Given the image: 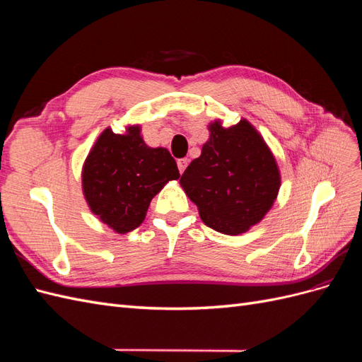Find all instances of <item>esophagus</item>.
<instances>
[{"instance_id":"1","label":"esophagus","mask_w":362,"mask_h":362,"mask_svg":"<svg viewBox=\"0 0 362 362\" xmlns=\"http://www.w3.org/2000/svg\"><path fill=\"white\" fill-rule=\"evenodd\" d=\"M177 164H178V169H180V173H182V172L185 170V168H187V164H189V160H187V158H180V160L177 161Z\"/></svg>"}]
</instances>
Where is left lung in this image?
Instances as JSON below:
<instances>
[{
    "mask_svg": "<svg viewBox=\"0 0 362 362\" xmlns=\"http://www.w3.org/2000/svg\"><path fill=\"white\" fill-rule=\"evenodd\" d=\"M210 133L201 157L189 164L180 182L206 226L231 235L246 233L276 199V161L245 119L229 128L214 122Z\"/></svg>",
    "mask_w": 362,
    "mask_h": 362,
    "instance_id": "left-lung-1",
    "label": "left lung"
}]
</instances>
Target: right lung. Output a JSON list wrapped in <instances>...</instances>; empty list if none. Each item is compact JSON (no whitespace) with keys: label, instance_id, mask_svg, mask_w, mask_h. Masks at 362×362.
<instances>
[{"label":"right lung","instance_id":"add662e5","mask_svg":"<svg viewBox=\"0 0 362 362\" xmlns=\"http://www.w3.org/2000/svg\"><path fill=\"white\" fill-rule=\"evenodd\" d=\"M177 161L164 148H149L139 127L127 134L110 128L96 140L83 168V192L92 213L116 233L133 231L145 221L152 198L178 180Z\"/></svg>","mask_w":362,"mask_h":362}]
</instances>
